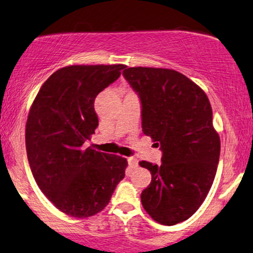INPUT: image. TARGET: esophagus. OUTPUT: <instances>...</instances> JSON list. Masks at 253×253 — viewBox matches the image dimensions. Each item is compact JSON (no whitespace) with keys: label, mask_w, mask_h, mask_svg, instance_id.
Wrapping results in <instances>:
<instances>
[{"label":"esophagus","mask_w":253,"mask_h":253,"mask_svg":"<svg viewBox=\"0 0 253 253\" xmlns=\"http://www.w3.org/2000/svg\"><path fill=\"white\" fill-rule=\"evenodd\" d=\"M127 161H128V165L132 168V169H134V168L138 167V161H136V158H134V157H129Z\"/></svg>","instance_id":"esophagus-1"}]
</instances>
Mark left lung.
<instances>
[{
  "mask_svg": "<svg viewBox=\"0 0 253 253\" xmlns=\"http://www.w3.org/2000/svg\"><path fill=\"white\" fill-rule=\"evenodd\" d=\"M124 69V77L140 97L144 134L158 141L163 152L161 165L139 163L152 175L141 203L155 221L176 225L199 210L216 173L220 136L213 126L210 100L178 71Z\"/></svg>",
  "mask_w": 253,
  "mask_h": 253,
  "instance_id": "left-lung-1",
  "label": "left lung"
}]
</instances>
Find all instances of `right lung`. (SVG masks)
Returning a JSON list of instances; mask_svg holds the SVG:
<instances>
[{"label": "right lung", "mask_w": 253, "mask_h": 253, "mask_svg": "<svg viewBox=\"0 0 253 253\" xmlns=\"http://www.w3.org/2000/svg\"><path fill=\"white\" fill-rule=\"evenodd\" d=\"M124 68L65 66L46 80L31 106L26 150L32 173L43 195L70 216L103 211L125 177L126 158L84 145L98 126L95 97Z\"/></svg>", "instance_id": "add662e5"}]
</instances>
